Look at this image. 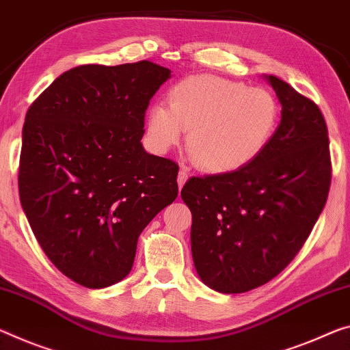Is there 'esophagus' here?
<instances>
[{"label":"esophagus","mask_w":350,"mask_h":350,"mask_svg":"<svg viewBox=\"0 0 350 350\" xmlns=\"http://www.w3.org/2000/svg\"><path fill=\"white\" fill-rule=\"evenodd\" d=\"M187 179H188V173H187V171H185L184 168H182V170L179 171V174H177V185H179V190H180L182 187H184Z\"/></svg>","instance_id":"34e87169"}]
</instances>
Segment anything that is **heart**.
Listing matches in <instances>:
<instances>
[{
    "label": "heart",
    "mask_w": 350,
    "mask_h": 350,
    "mask_svg": "<svg viewBox=\"0 0 350 350\" xmlns=\"http://www.w3.org/2000/svg\"><path fill=\"white\" fill-rule=\"evenodd\" d=\"M280 121V104L265 87L199 75L177 82L168 105L155 103L146 115V134L160 154L180 145L199 170L229 174L243 170L269 145Z\"/></svg>",
    "instance_id": "obj_1"
}]
</instances>
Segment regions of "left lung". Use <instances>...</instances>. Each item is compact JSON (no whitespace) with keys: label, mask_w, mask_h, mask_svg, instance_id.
Returning a JSON list of instances; mask_svg holds the SVG:
<instances>
[{"label":"left lung","mask_w":350,"mask_h":350,"mask_svg":"<svg viewBox=\"0 0 350 350\" xmlns=\"http://www.w3.org/2000/svg\"><path fill=\"white\" fill-rule=\"evenodd\" d=\"M282 120L260 157L243 170L188 179L191 254L205 285L226 295L268 284L284 271L323 212L332 180L327 124L318 105L266 76Z\"/></svg>","instance_id":"8db88e82"}]
</instances>
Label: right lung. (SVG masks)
Returning a JSON list of instances; mask_svg holds the SVG:
<instances>
[{
    "instance_id": "1",
    "label": "right lung",
    "mask_w": 350,
    "mask_h": 350,
    "mask_svg": "<svg viewBox=\"0 0 350 350\" xmlns=\"http://www.w3.org/2000/svg\"><path fill=\"white\" fill-rule=\"evenodd\" d=\"M170 77L149 60L81 65L27 109L21 207L46 257L82 286L123 280L143 229L177 198L179 166L140 142L149 101Z\"/></svg>"
}]
</instances>
